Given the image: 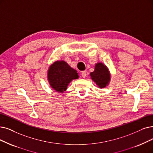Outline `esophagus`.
<instances>
[{
    "mask_svg": "<svg viewBox=\"0 0 153 153\" xmlns=\"http://www.w3.org/2000/svg\"><path fill=\"white\" fill-rule=\"evenodd\" d=\"M87 72H86V71H83L82 72V76L83 77V78H85L86 77V76H87V73H86Z\"/></svg>",
    "mask_w": 153,
    "mask_h": 153,
    "instance_id": "1",
    "label": "esophagus"
}]
</instances>
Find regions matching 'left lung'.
Masks as SVG:
<instances>
[{
    "mask_svg": "<svg viewBox=\"0 0 153 153\" xmlns=\"http://www.w3.org/2000/svg\"><path fill=\"white\" fill-rule=\"evenodd\" d=\"M91 78L100 88H104L108 85L111 75L105 65L102 63L95 65V70L90 73Z\"/></svg>",
    "mask_w": 153,
    "mask_h": 153,
    "instance_id": "1",
    "label": "left lung"
}]
</instances>
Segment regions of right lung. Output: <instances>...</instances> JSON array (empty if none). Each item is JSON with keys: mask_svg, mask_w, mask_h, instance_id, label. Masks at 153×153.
<instances>
[{"mask_svg": "<svg viewBox=\"0 0 153 153\" xmlns=\"http://www.w3.org/2000/svg\"><path fill=\"white\" fill-rule=\"evenodd\" d=\"M79 77L77 71L64 61H57L52 64L48 73L51 87L58 92H63L73 79Z\"/></svg>", "mask_w": 153, "mask_h": 153, "instance_id": "add662e5", "label": "right lung"}]
</instances>
